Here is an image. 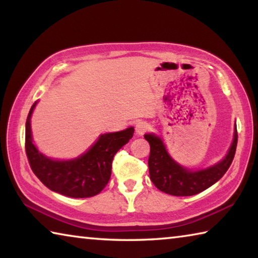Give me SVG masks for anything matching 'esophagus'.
<instances>
[{
    "label": "esophagus",
    "mask_w": 258,
    "mask_h": 258,
    "mask_svg": "<svg viewBox=\"0 0 258 258\" xmlns=\"http://www.w3.org/2000/svg\"><path fill=\"white\" fill-rule=\"evenodd\" d=\"M148 130H149V125L145 123V121H140V123H138L137 126H135V132H137L138 135H143Z\"/></svg>",
    "instance_id": "obj_1"
}]
</instances>
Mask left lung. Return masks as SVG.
Masks as SVG:
<instances>
[{
    "label": "left lung",
    "instance_id": "1",
    "mask_svg": "<svg viewBox=\"0 0 258 258\" xmlns=\"http://www.w3.org/2000/svg\"><path fill=\"white\" fill-rule=\"evenodd\" d=\"M145 139L150 145V155L148 159L150 180L157 189L165 194L178 196H194L208 189L216 183L228 171L234 158L238 143L237 126L234 128V139L225 158L216 165L197 172H190L174 161L161 140L154 134H146Z\"/></svg>",
    "mask_w": 258,
    "mask_h": 258
}]
</instances>
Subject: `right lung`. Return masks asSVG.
<instances>
[{
	"label": "right lung",
	"instance_id": "add662e5",
	"mask_svg": "<svg viewBox=\"0 0 258 258\" xmlns=\"http://www.w3.org/2000/svg\"><path fill=\"white\" fill-rule=\"evenodd\" d=\"M36 102L30 108L26 120L25 149L30 168L50 190L71 198H90L101 192L111 175L113 156L133 137L134 128L103 134L95 145L76 159L59 161L47 158L33 145L30 116Z\"/></svg>",
	"mask_w": 258,
	"mask_h": 258
}]
</instances>
